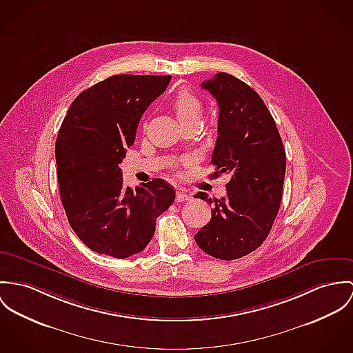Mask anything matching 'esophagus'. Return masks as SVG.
Returning <instances> with one entry per match:
<instances>
[{
	"instance_id": "esophagus-1",
	"label": "esophagus",
	"mask_w": 353,
	"mask_h": 353,
	"mask_svg": "<svg viewBox=\"0 0 353 353\" xmlns=\"http://www.w3.org/2000/svg\"><path fill=\"white\" fill-rule=\"evenodd\" d=\"M190 198H192V195L188 194L185 190H178L175 199H176V202H185V201H189Z\"/></svg>"
}]
</instances>
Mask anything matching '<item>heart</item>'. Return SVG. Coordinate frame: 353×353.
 <instances>
[{"label":"heart","instance_id":"1","mask_svg":"<svg viewBox=\"0 0 353 353\" xmlns=\"http://www.w3.org/2000/svg\"><path fill=\"white\" fill-rule=\"evenodd\" d=\"M171 106L182 127L198 124L203 112L201 98L189 89H179L171 99Z\"/></svg>","mask_w":353,"mask_h":353}]
</instances>
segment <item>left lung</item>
Listing matches in <instances>:
<instances>
[{
    "label": "left lung",
    "instance_id": "1",
    "mask_svg": "<svg viewBox=\"0 0 353 353\" xmlns=\"http://www.w3.org/2000/svg\"><path fill=\"white\" fill-rule=\"evenodd\" d=\"M219 103V137L213 178L230 176L226 195L205 199L212 219L194 236L210 256L234 260L259 248L276 219L286 172V152L276 124L256 92L236 77L219 72L201 83Z\"/></svg>",
    "mask_w": 353,
    "mask_h": 353
}]
</instances>
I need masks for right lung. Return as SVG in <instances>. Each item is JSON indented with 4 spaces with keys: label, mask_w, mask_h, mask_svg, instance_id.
Listing matches in <instances>:
<instances>
[{
    "label": "right lung",
    "mask_w": 353,
    "mask_h": 353,
    "mask_svg": "<svg viewBox=\"0 0 353 353\" xmlns=\"http://www.w3.org/2000/svg\"><path fill=\"white\" fill-rule=\"evenodd\" d=\"M171 75H113L77 97L59 129L55 158L68 224L99 255L125 259L151 241L175 190L155 178L132 190L119 167L145 109Z\"/></svg>",
    "instance_id": "add662e5"
}]
</instances>
